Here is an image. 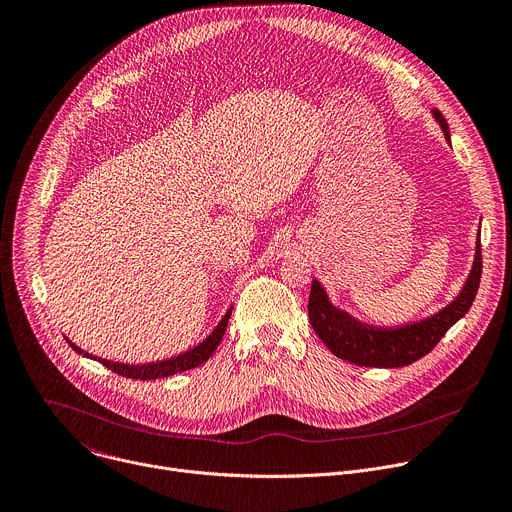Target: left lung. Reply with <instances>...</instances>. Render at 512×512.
<instances>
[{
    "instance_id": "1",
    "label": "left lung",
    "mask_w": 512,
    "mask_h": 512,
    "mask_svg": "<svg viewBox=\"0 0 512 512\" xmlns=\"http://www.w3.org/2000/svg\"><path fill=\"white\" fill-rule=\"evenodd\" d=\"M432 116L440 124L446 140L450 142L448 122L440 110L432 108ZM482 275V251L480 235L476 239V251L472 269L460 289V293L438 313L412 321L400 327H376L358 321L344 309L335 307L317 279L311 281V293L307 313L313 331L329 352L346 362L366 368H402L424 358L444 337V333L466 315L470 309Z\"/></svg>"
}]
</instances>
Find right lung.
Returning a JSON list of instances; mask_svg holds the SVG:
<instances>
[{
    "label": "right lung",
    "mask_w": 512,
    "mask_h": 512,
    "mask_svg": "<svg viewBox=\"0 0 512 512\" xmlns=\"http://www.w3.org/2000/svg\"><path fill=\"white\" fill-rule=\"evenodd\" d=\"M231 311L233 307L227 309V313L223 315V319L217 323V327L203 339V342L195 348H191L189 352L185 354H179L175 358L170 360H162V362H152V364H140V366H130V364H120V362H110V360H102V358H96V356H90L88 352L80 350L76 344H72L68 339L70 348L76 352V354H82L84 358H90V360H98L102 366H106L108 370H112L114 374L118 376H124V378H132V380H156V378H166V376H173V374H179V372H187V370H193L197 366H201L203 362H207L213 352L217 350V346L221 344V339L225 335V329H227V323H229V317H231Z\"/></svg>",
    "instance_id": "1"
}]
</instances>
